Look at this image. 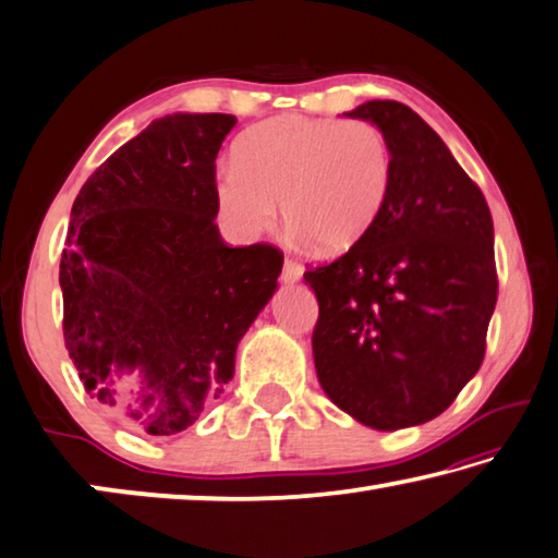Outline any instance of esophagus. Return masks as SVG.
<instances>
[{
  "mask_svg": "<svg viewBox=\"0 0 558 558\" xmlns=\"http://www.w3.org/2000/svg\"><path fill=\"white\" fill-rule=\"evenodd\" d=\"M301 274H304V267H301V264L294 259H287L284 269H281V279H284L287 284H294V281L301 279Z\"/></svg>",
  "mask_w": 558,
  "mask_h": 558,
  "instance_id": "obj_1",
  "label": "esophagus"
}]
</instances>
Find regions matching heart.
I'll use <instances>...</instances> for the list:
<instances>
[{
    "label": "heart",
    "mask_w": 558,
    "mask_h": 558,
    "mask_svg": "<svg viewBox=\"0 0 558 558\" xmlns=\"http://www.w3.org/2000/svg\"><path fill=\"white\" fill-rule=\"evenodd\" d=\"M390 182L392 158L378 128L277 116L240 135L234 162L215 178V199L240 240L271 230L281 199L296 236L324 254H343L376 225Z\"/></svg>",
    "instance_id": "b5f03b06"
}]
</instances>
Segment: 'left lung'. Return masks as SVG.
<instances>
[{"instance_id":"1","label":"left lung","mask_w":558,"mask_h":558,"mask_svg":"<svg viewBox=\"0 0 558 558\" xmlns=\"http://www.w3.org/2000/svg\"><path fill=\"white\" fill-rule=\"evenodd\" d=\"M343 116L386 135L392 182L371 232L304 274L318 301L316 376L353 420L400 430L440 415L480 371L497 304L495 227L485 195L415 111L368 100Z\"/></svg>"}]
</instances>
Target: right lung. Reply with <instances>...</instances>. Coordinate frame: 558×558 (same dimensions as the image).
I'll return each instance as SVG.
<instances>
[{"label":"right lung","mask_w":558,"mask_h":558,"mask_svg":"<svg viewBox=\"0 0 558 558\" xmlns=\"http://www.w3.org/2000/svg\"><path fill=\"white\" fill-rule=\"evenodd\" d=\"M236 123L172 113L121 145L73 199L61 254L63 341L90 398L148 435L195 423L277 291L284 254L227 246L215 158ZM135 375L140 390H122Z\"/></svg>","instance_id":"obj_1"}]
</instances>
